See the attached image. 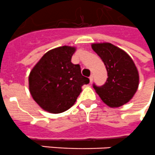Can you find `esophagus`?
Wrapping results in <instances>:
<instances>
[{
    "instance_id": "obj_1",
    "label": "esophagus",
    "mask_w": 155,
    "mask_h": 155,
    "mask_svg": "<svg viewBox=\"0 0 155 155\" xmlns=\"http://www.w3.org/2000/svg\"><path fill=\"white\" fill-rule=\"evenodd\" d=\"M89 79H90V82H91V83H92V81H93V75H91V76H90L89 77Z\"/></svg>"
}]
</instances>
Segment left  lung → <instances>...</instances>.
Instances as JSON below:
<instances>
[{
    "label": "left lung",
    "mask_w": 155,
    "mask_h": 155,
    "mask_svg": "<svg viewBox=\"0 0 155 155\" xmlns=\"http://www.w3.org/2000/svg\"><path fill=\"white\" fill-rule=\"evenodd\" d=\"M107 70L105 84L93 87L101 99L110 107H120L132 99L139 86V73L128 53L111 43L92 44Z\"/></svg>",
    "instance_id": "8db88e82"
}]
</instances>
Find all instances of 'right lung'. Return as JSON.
<instances>
[{"label": "right lung", "mask_w": 155, "mask_h": 155, "mask_svg": "<svg viewBox=\"0 0 155 155\" xmlns=\"http://www.w3.org/2000/svg\"><path fill=\"white\" fill-rule=\"evenodd\" d=\"M75 47L51 49L31 70L29 90L34 100L45 111L60 114L73 106L90 80L81 74L80 64L71 63Z\"/></svg>", "instance_id": "obj_1"}]
</instances>
